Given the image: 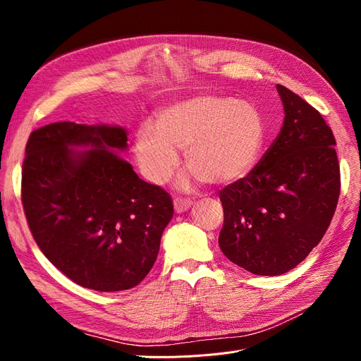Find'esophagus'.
<instances>
[{"instance_id":"1","label":"esophagus","mask_w":361,"mask_h":361,"mask_svg":"<svg viewBox=\"0 0 361 361\" xmlns=\"http://www.w3.org/2000/svg\"><path fill=\"white\" fill-rule=\"evenodd\" d=\"M173 204H174V211H176L178 214H180V212L188 211L190 207H191V204H192V202L190 199H174Z\"/></svg>"}]
</instances>
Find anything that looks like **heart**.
<instances>
[{"label":"heart","instance_id":"heart-1","mask_svg":"<svg viewBox=\"0 0 361 361\" xmlns=\"http://www.w3.org/2000/svg\"><path fill=\"white\" fill-rule=\"evenodd\" d=\"M267 126L259 108L232 96H195L158 113L135 134V159L152 183L166 182L183 150L185 166L209 185L247 178L262 155Z\"/></svg>","mask_w":361,"mask_h":361}]
</instances>
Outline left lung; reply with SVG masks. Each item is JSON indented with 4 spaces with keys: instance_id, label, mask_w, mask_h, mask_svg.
Wrapping results in <instances>:
<instances>
[{
    "instance_id": "obj_1",
    "label": "left lung",
    "mask_w": 361,
    "mask_h": 361,
    "mask_svg": "<svg viewBox=\"0 0 361 361\" xmlns=\"http://www.w3.org/2000/svg\"><path fill=\"white\" fill-rule=\"evenodd\" d=\"M285 120L274 143L247 178L220 191L218 244L253 274L280 276L319 244L341 194L336 140L318 110L277 84Z\"/></svg>"
}]
</instances>
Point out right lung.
I'll return each mask as SVG.
<instances>
[{
  "mask_svg": "<svg viewBox=\"0 0 361 361\" xmlns=\"http://www.w3.org/2000/svg\"><path fill=\"white\" fill-rule=\"evenodd\" d=\"M126 141L120 126L57 122L32 130L25 147L20 197L32 238L64 276L99 292L149 274L173 216L170 194L120 157Z\"/></svg>",
  "mask_w": 361,
  "mask_h": 361,
  "instance_id": "right-lung-1",
  "label": "right lung"
}]
</instances>
